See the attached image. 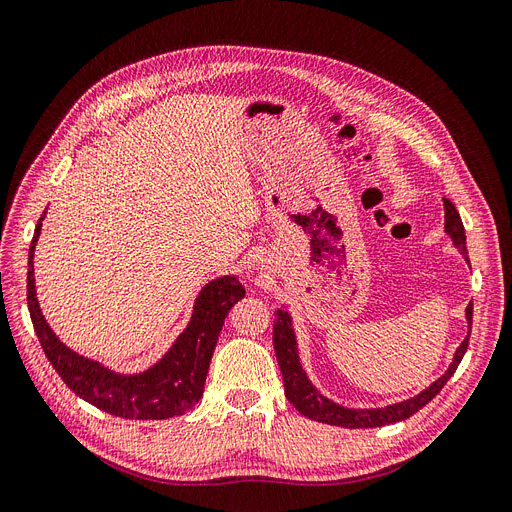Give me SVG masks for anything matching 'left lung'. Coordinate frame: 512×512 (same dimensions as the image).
Segmentation results:
<instances>
[{
  "mask_svg": "<svg viewBox=\"0 0 512 512\" xmlns=\"http://www.w3.org/2000/svg\"><path fill=\"white\" fill-rule=\"evenodd\" d=\"M443 205H446V232L452 236L456 249L464 255L466 261H469L462 219L450 198H443ZM466 320H469V324H473V303H469V307H466ZM272 337H274L276 358H278V366H280L282 381H284V395L303 416H307L311 420H318V422H326V425L345 427V429H372V427H385V425H393V422L406 420L412 414H416L422 406H427L431 399L443 389V385L450 381V376L456 372L458 364L462 362L466 349H469L471 332H469V337L462 341V345L456 349L454 362L450 364L448 372L443 374L441 379H437L431 387H427L416 397L406 399V402H399V404L385 406V408H374V410L343 408L335 402H330V399H326L324 395H320L316 391V387L309 383V379L299 364L295 332L291 326V318H288L284 309L276 311Z\"/></svg>",
  "mask_w": 512,
  "mask_h": 512,
  "instance_id": "1",
  "label": "left lung"
}]
</instances>
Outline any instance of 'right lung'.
Masks as SVG:
<instances>
[{
	"label": "right lung",
	"mask_w": 512,
	"mask_h": 512,
	"mask_svg": "<svg viewBox=\"0 0 512 512\" xmlns=\"http://www.w3.org/2000/svg\"><path fill=\"white\" fill-rule=\"evenodd\" d=\"M43 215H46V211H43ZM43 215L37 221L29 249L27 301L37 339L60 379L85 402L113 416L165 420L188 412L203 397L211 355L228 311L238 299L244 297L240 282L234 276L209 282L196 299L188 328L159 364H154L142 374H115L98 362L85 360L69 347H64L41 316L35 297L33 251L41 232Z\"/></svg>",
	"instance_id": "1"
}]
</instances>
